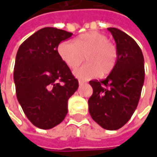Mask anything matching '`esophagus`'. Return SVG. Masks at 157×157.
I'll return each instance as SVG.
<instances>
[{"label": "esophagus", "instance_id": "1", "mask_svg": "<svg viewBox=\"0 0 157 157\" xmlns=\"http://www.w3.org/2000/svg\"><path fill=\"white\" fill-rule=\"evenodd\" d=\"M78 84H79L80 86H82L83 84H85V81H83V80H78Z\"/></svg>", "mask_w": 157, "mask_h": 157}]
</instances>
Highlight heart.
Masks as SVG:
<instances>
[{"label": "heart", "instance_id": "1", "mask_svg": "<svg viewBox=\"0 0 157 157\" xmlns=\"http://www.w3.org/2000/svg\"><path fill=\"white\" fill-rule=\"evenodd\" d=\"M57 53L63 63L75 69L82 63L84 56L87 63L75 70L79 79H90L100 74L106 75L115 67L118 51L106 36L98 31H89L78 36L74 42L63 41L57 47Z\"/></svg>", "mask_w": 157, "mask_h": 157}]
</instances>
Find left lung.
<instances>
[{"label": "left lung", "mask_w": 157, "mask_h": 157, "mask_svg": "<svg viewBox=\"0 0 157 157\" xmlns=\"http://www.w3.org/2000/svg\"><path fill=\"white\" fill-rule=\"evenodd\" d=\"M116 43L115 67L103 80H91L93 95L88 100L89 113L95 122L107 130H117L136 111L144 83L142 50L128 34L116 28L107 29Z\"/></svg>", "instance_id": "left-lung-1"}]
</instances>
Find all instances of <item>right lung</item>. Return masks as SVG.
Listing matches in <instances>:
<instances>
[{
    "label": "right lung",
    "instance_id": "add662e5",
    "mask_svg": "<svg viewBox=\"0 0 157 157\" xmlns=\"http://www.w3.org/2000/svg\"><path fill=\"white\" fill-rule=\"evenodd\" d=\"M72 33L46 27L25 40L18 49L14 81L18 102L34 126L51 129L67 114V102L78 87L57 53L58 44Z\"/></svg>",
    "mask_w": 157,
    "mask_h": 157
}]
</instances>
